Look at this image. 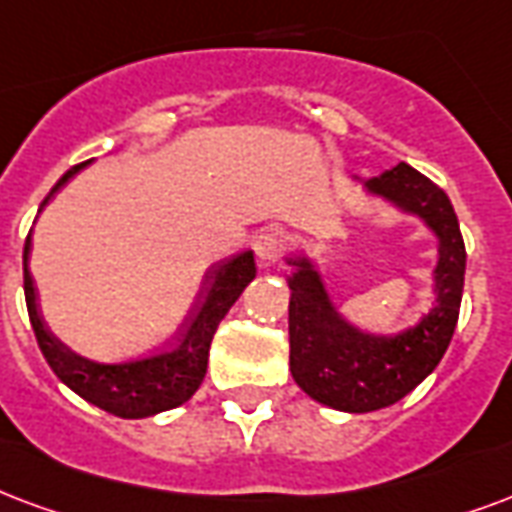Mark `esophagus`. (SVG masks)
<instances>
[{
	"mask_svg": "<svg viewBox=\"0 0 512 512\" xmlns=\"http://www.w3.org/2000/svg\"><path fill=\"white\" fill-rule=\"evenodd\" d=\"M287 236L279 227H266L255 236V257L260 266H274L279 257L285 255Z\"/></svg>",
	"mask_w": 512,
	"mask_h": 512,
	"instance_id": "esophagus-1",
	"label": "esophagus"
}]
</instances>
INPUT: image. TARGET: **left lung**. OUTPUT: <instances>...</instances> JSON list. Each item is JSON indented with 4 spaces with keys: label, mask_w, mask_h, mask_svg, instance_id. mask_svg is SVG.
Segmentation results:
<instances>
[{
    "label": "left lung",
    "mask_w": 512,
    "mask_h": 512,
    "mask_svg": "<svg viewBox=\"0 0 512 512\" xmlns=\"http://www.w3.org/2000/svg\"><path fill=\"white\" fill-rule=\"evenodd\" d=\"M350 181L366 198L418 219L437 244L429 312L393 333L361 328L339 312L312 249L285 257L293 271L287 287L295 385L331 410L374 412L404 399L442 361L458 323L467 252L450 198L412 165L399 162L380 176Z\"/></svg>",
    "instance_id": "left-lung-1"
}]
</instances>
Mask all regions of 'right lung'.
<instances>
[{"mask_svg":"<svg viewBox=\"0 0 512 512\" xmlns=\"http://www.w3.org/2000/svg\"><path fill=\"white\" fill-rule=\"evenodd\" d=\"M81 168H86V162L70 168L56 181V187L48 192L40 211ZM29 255H32V233L26 236L24 244V295L34 336H37L45 361L54 369L56 377L81 399L111 412L116 418L127 420L149 418L157 412L173 410L195 396L200 382L206 377L208 350H211V339H214L222 317L230 312V306L236 304L238 295L244 293V287L257 274L252 249L238 252L225 263H219L214 271H208L198 309L189 317L184 336L173 347L151 352L143 358H132V361L102 363L70 350L45 325L40 304H37V287H34L32 271H29Z\"/></svg>","mask_w":512,"mask_h":512,"instance_id":"obj_1","label":"right lung"}]
</instances>
